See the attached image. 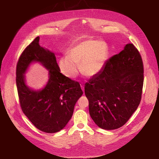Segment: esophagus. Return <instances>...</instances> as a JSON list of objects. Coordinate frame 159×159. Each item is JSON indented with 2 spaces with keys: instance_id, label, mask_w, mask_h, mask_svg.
Masks as SVG:
<instances>
[{
  "instance_id": "obj_1",
  "label": "esophagus",
  "mask_w": 159,
  "mask_h": 159,
  "mask_svg": "<svg viewBox=\"0 0 159 159\" xmlns=\"http://www.w3.org/2000/svg\"><path fill=\"white\" fill-rule=\"evenodd\" d=\"M80 87H81L82 90L83 91V92H84V84H80Z\"/></svg>"
}]
</instances>
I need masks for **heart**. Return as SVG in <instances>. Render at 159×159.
Listing matches in <instances>:
<instances>
[{
    "mask_svg": "<svg viewBox=\"0 0 159 159\" xmlns=\"http://www.w3.org/2000/svg\"><path fill=\"white\" fill-rule=\"evenodd\" d=\"M108 54V46L104 42L86 40L71 47L68 51V56L59 59L58 65L61 72L70 79L75 78L80 69L84 75L92 77L102 70Z\"/></svg>",
    "mask_w": 159,
    "mask_h": 159,
    "instance_id": "heart-1",
    "label": "heart"
}]
</instances>
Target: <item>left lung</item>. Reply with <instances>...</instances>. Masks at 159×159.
Masks as SVG:
<instances>
[{
    "label": "left lung",
    "instance_id": "8db88e82",
    "mask_svg": "<svg viewBox=\"0 0 159 159\" xmlns=\"http://www.w3.org/2000/svg\"><path fill=\"white\" fill-rule=\"evenodd\" d=\"M143 80L139 52L132 43L126 44L85 84L89 114L95 124L105 130L124 125L140 103Z\"/></svg>",
    "mask_w": 159,
    "mask_h": 159
}]
</instances>
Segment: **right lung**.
I'll list each match as a JSON object with an SVG mask.
<instances>
[{
    "label": "right lung",
    "mask_w": 159,
    "mask_h": 159,
    "mask_svg": "<svg viewBox=\"0 0 159 159\" xmlns=\"http://www.w3.org/2000/svg\"><path fill=\"white\" fill-rule=\"evenodd\" d=\"M36 38L20 56L16 65V86L23 112L39 130L56 133L65 127L83 92L78 82L60 72L54 53L39 44ZM38 62L49 71L43 88L34 90L26 84L25 73Z\"/></svg>",
    "instance_id": "right-lung-1"
}]
</instances>
